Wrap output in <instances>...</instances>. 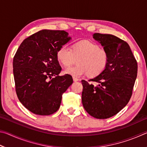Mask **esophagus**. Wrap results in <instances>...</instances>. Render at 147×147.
Instances as JSON below:
<instances>
[{"mask_svg":"<svg viewBox=\"0 0 147 147\" xmlns=\"http://www.w3.org/2000/svg\"><path fill=\"white\" fill-rule=\"evenodd\" d=\"M73 81L74 82H78L79 80H78V78H76V77H73Z\"/></svg>","mask_w":147,"mask_h":147,"instance_id":"obj_1","label":"esophagus"}]
</instances>
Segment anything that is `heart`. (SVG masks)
<instances>
[{
    "instance_id": "b5f03b06",
    "label": "heart",
    "mask_w": 147,
    "mask_h": 147,
    "mask_svg": "<svg viewBox=\"0 0 147 147\" xmlns=\"http://www.w3.org/2000/svg\"><path fill=\"white\" fill-rule=\"evenodd\" d=\"M56 58L62 65L68 67L78 58L76 66L67 69L65 73L73 77H80L88 74L89 76L98 75L106 67L108 54L105 49L99 47L91 41L77 42L71 50L66 45L61 46L57 51Z\"/></svg>"
}]
</instances>
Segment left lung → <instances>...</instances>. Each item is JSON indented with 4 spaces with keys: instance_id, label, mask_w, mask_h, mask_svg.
Returning a JSON list of instances; mask_svg holds the SVG:
<instances>
[{
    "instance_id": "left-lung-1",
    "label": "left lung",
    "mask_w": 147,
    "mask_h": 147,
    "mask_svg": "<svg viewBox=\"0 0 147 147\" xmlns=\"http://www.w3.org/2000/svg\"><path fill=\"white\" fill-rule=\"evenodd\" d=\"M94 40L108 54L105 69L90 81L94 86L82 80V101L89 115L99 119H108L118 113L131 98L138 73V63L128 44L111 34L95 33Z\"/></svg>"
}]
</instances>
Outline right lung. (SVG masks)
Returning a JSON list of instances; mask_svg holds the SVG:
<instances>
[{
  "label": "right lung",
  "instance_id": "right-lung-1",
  "mask_svg": "<svg viewBox=\"0 0 147 147\" xmlns=\"http://www.w3.org/2000/svg\"><path fill=\"white\" fill-rule=\"evenodd\" d=\"M68 34L64 30H42L24 39L13 58L17 97L36 115L57 111L62 94L73 82L69 74L59 76L61 67L56 58L59 47L71 39Z\"/></svg>",
  "mask_w": 147,
  "mask_h": 147
}]
</instances>
